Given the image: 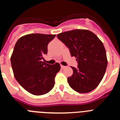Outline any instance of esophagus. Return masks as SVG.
Instances as JSON below:
<instances>
[{
    "label": "esophagus",
    "instance_id": "34e87169",
    "mask_svg": "<svg viewBox=\"0 0 120 120\" xmlns=\"http://www.w3.org/2000/svg\"><path fill=\"white\" fill-rule=\"evenodd\" d=\"M61 69H64L65 68V66H64V65H61Z\"/></svg>",
    "mask_w": 120,
    "mask_h": 120
}]
</instances>
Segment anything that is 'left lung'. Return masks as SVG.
Wrapping results in <instances>:
<instances>
[{
	"label": "left lung",
	"instance_id": "8db88e82",
	"mask_svg": "<svg viewBox=\"0 0 120 120\" xmlns=\"http://www.w3.org/2000/svg\"><path fill=\"white\" fill-rule=\"evenodd\" d=\"M69 48L71 56L78 62L77 68L68 77V84L77 93H87L97 87L102 80L108 65L103 44L96 35L86 29H75L57 35Z\"/></svg>",
	"mask_w": 120,
	"mask_h": 120
}]
</instances>
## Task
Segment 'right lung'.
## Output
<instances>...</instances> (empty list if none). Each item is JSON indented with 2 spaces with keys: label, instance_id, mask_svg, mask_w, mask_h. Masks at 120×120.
I'll return each mask as SVG.
<instances>
[{
  "label": "right lung",
  "instance_id": "1",
  "mask_svg": "<svg viewBox=\"0 0 120 120\" xmlns=\"http://www.w3.org/2000/svg\"><path fill=\"white\" fill-rule=\"evenodd\" d=\"M56 35L30 34L20 37L11 56L14 75L22 87L35 96L52 90L55 78L61 69L58 62L50 65L43 61L47 45Z\"/></svg>",
  "mask_w": 120,
  "mask_h": 120
}]
</instances>
